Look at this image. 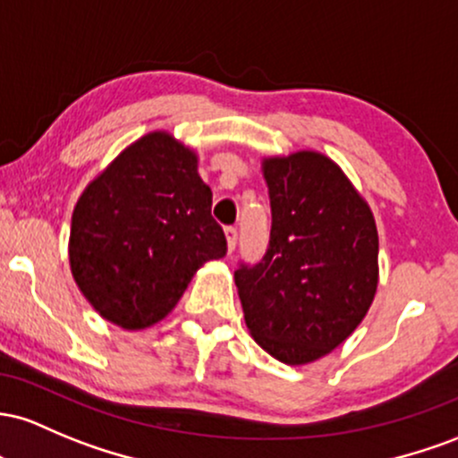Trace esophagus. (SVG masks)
<instances>
[{
  "label": "esophagus",
  "instance_id": "obj_1",
  "mask_svg": "<svg viewBox=\"0 0 458 458\" xmlns=\"http://www.w3.org/2000/svg\"><path fill=\"white\" fill-rule=\"evenodd\" d=\"M225 235H227V249H229V253H233L235 244H238V229H235V227H227V229H225Z\"/></svg>",
  "mask_w": 458,
  "mask_h": 458
}]
</instances>
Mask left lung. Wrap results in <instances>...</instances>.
I'll list each match as a JSON object with an SVG mask.
<instances>
[{
	"label": "left lung",
	"instance_id": "8db88e82",
	"mask_svg": "<svg viewBox=\"0 0 458 458\" xmlns=\"http://www.w3.org/2000/svg\"><path fill=\"white\" fill-rule=\"evenodd\" d=\"M270 244L235 270L253 340L287 366L325 357L361 325L378 285V233L369 205L335 162L296 151L261 162Z\"/></svg>",
	"mask_w": 458,
	"mask_h": 458
}]
</instances>
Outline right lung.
<instances>
[{
    "mask_svg": "<svg viewBox=\"0 0 458 458\" xmlns=\"http://www.w3.org/2000/svg\"><path fill=\"white\" fill-rule=\"evenodd\" d=\"M197 153L168 131L131 142L81 192L69 261L92 310L127 331L164 320L205 261L227 253Z\"/></svg>",
    "mask_w": 458,
    "mask_h": 458,
    "instance_id": "right-lung-1",
    "label": "right lung"
}]
</instances>
